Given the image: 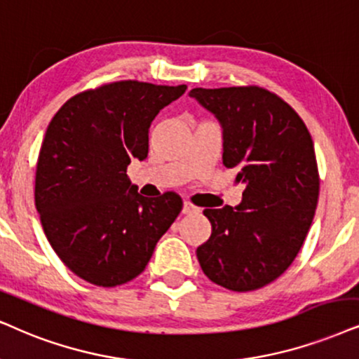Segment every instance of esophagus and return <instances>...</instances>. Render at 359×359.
<instances>
[{"label":"esophagus","instance_id":"34e87169","mask_svg":"<svg viewBox=\"0 0 359 359\" xmlns=\"http://www.w3.org/2000/svg\"><path fill=\"white\" fill-rule=\"evenodd\" d=\"M197 210H198V208H197V207H195L192 202H187V201H185V202H184V207H182V213H192V212H197Z\"/></svg>","mask_w":359,"mask_h":359}]
</instances>
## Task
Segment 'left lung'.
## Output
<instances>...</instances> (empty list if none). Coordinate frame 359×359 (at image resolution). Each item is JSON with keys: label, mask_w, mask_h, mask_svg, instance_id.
Wrapping results in <instances>:
<instances>
[{"label": "left lung", "mask_w": 359, "mask_h": 359, "mask_svg": "<svg viewBox=\"0 0 359 359\" xmlns=\"http://www.w3.org/2000/svg\"><path fill=\"white\" fill-rule=\"evenodd\" d=\"M224 127V165L247 185L237 207L205 208L212 233L197 248L203 273L232 292L278 278L300 252L315 215L320 175L305 122L260 86L190 90Z\"/></svg>", "instance_id": "left-lung-1"}]
</instances>
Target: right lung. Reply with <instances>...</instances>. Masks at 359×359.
Returning <instances> with one entry per match:
<instances>
[{
	"label": "right lung",
	"instance_id": "obj_1",
	"mask_svg": "<svg viewBox=\"0 0 359 359\" xmlns=\"http://www.w3.org/2000/svg\"><path fill=\"white\" fill-rule=\"evenodd\" d=\"M187 86L117 81L76 94L49 122L36 164L34 203L62 263L89 283L117 287L140 275L182 198L137 194L127 177L149 152V127Z\"/></svg>",
	"mask_w": 359,
	"mask_h": 359
}]
</instances>
